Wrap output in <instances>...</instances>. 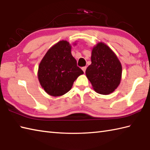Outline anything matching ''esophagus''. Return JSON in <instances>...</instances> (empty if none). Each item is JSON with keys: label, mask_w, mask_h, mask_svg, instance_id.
Returning a JSON list of instances; mask_svg holds the SVG:
<instances>
[{"label": "esophagus", "mask_w": 150, "mask_h": 150, "mask_svg": "<svg viewBox=\"0 0 150 150\" xmlns=\"http://www.w3.org/2000/svg\"><path fill=\"white\" fill-rule=\"evenodd\" d=\"M81 69H82V70H83V71L84 72H85L86 69V67H82Z\"/></svg>", "instance_id": "esophagus-1"}]
</instances>
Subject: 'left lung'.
Segmentation results:
<instances>
[{"label":"left lung","instance_id":"8db88e82","mask_svg":"<svg viewBox=\"0 0 150 150\" xmlns=\"http://www.w3.org/2000/svg\"><path fill=\"white\" fill-rule=\"evenodd\" d=\"M92 64L86 70V76L94 91L107 95L120 84L122 66L117 56L104 43L99 42L92 51Z\"/></svg>","mask_w":150,"mask_h":150}]
</instances>
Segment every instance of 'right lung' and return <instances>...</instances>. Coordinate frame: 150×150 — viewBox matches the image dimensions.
<instances>
[{
  "label": "right lung",
  "instance_id": "add662e5",
  "mask_svg": "<svg viewBox=\"0 0 150 150\" xmlns=\"http://www.w3.org/2000/svg\"><path fill=\"white\" fill-rule=\"evenodd\" d=\"M76 45V44H75ZM83 71L77 66L71 54V45L66 40L50 48L38 66V78L50 96H61L71 89L74 81Z\"/></svg>",
  "mask_w": 150,
  "mask_h": 150
}]
</instances>
